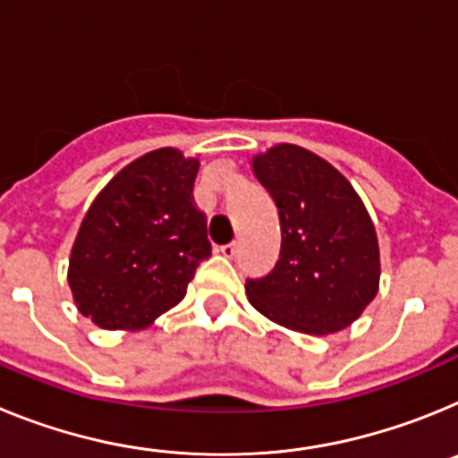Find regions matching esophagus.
Segmentation results:
<instances>
[{
    "mask_svg": "<svg viewBox=\"0 0 458 458\" xmlns=\"http://www.w3.org/2000/svg\"><path fill=\"white\" fill-rule=\"evenodd\" d=\"M217 252H220L222 257H226V259H233V257H236V252H238V245H236V242H229V245H222Z\"/></svg>",
    "mask_w": 458,
    "mask_h": 458,
    "instance_id": "obj_1",
    "label": "esophagus"
}]
</instances>
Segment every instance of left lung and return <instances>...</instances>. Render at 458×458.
<instances>
[{"instance_id": "8db88e82", "label": "left lung", "mask_w": 458, "mask_h": 458, "mask_svg": "<svg viewBox=\"0 0 458 458\" xmlns=\"http://www.w3.org/2000/svg\"><path fill=\"white\" fill-rule=\"evenodd\" d=\"M257 181L279 210L282 250L273 273L248 279V301L295 333L349 327L378 293L380 252L374 222L349 179L298 144H275L252 157Z\"/></svg>"}]
</instances>
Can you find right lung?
<instances>
[{
    "label": "right lung",
    "instance_id": "obj_1",
    "mask_svg": "<svg viewBox=\"0 0 458 458\" xmlns=\"http://www.w3.org/2000/svg\"><path fill=\"white\" fill-rule=\"evenodd\" d=\"M197 157L148 151L125 165L89 206L68 259L80 314L103 330L135 333L183 301L210 257L206 216L192 201Z\"/></svg>",
    "mask_w": 458,
    "mask_h": 458
}]
</instances>
